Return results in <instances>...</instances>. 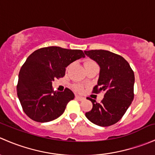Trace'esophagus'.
Segmentation results:
<instances>
[{"label": "esophagus", "mask_w": 155, "mask_h": 155, "mask_svg": "<svg viewBox=\"0 0 155 155\" xmlns=\"http://www.w3.org/2000/svg\"><path fill=\"white\" fill-rule=\"evenodd\" d=\"M76 99L78 100V101H85V98L83 97L78 96V95H76Z\"/></svg>", "instance_id": "obj_1"}]
</instances>
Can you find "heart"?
I'll return each mask as SVG.
<instances>
[{
	"mask_svg": "<svg viewBox=\"0 0 155 155\" xmlns=\"http://www.w3.org/2000/svg\"><path fill=\"white\" fill-rule=\"evenodd\" d=\"M95 64V62L93 61L87 59V60L85 61V63H84V66H85V68H86V67L89 66V65L91 64ZM73 87H74L75 90L78 92H82V91H83V87L80 85H74Z\"/></svg>",
	"mask_w": 155,
	"mask_h": 155,
	"instance_id": "1",
	"label": "heart"
}]
</instances>
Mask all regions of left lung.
<instances>
[{"mask_svg":"<svg viewBox=\"0 0 155 155\" xmlns=\"http://www.w3.org/2000/svg\"><path fill=\"white\" fill-rule=\"evenodd\" d=\"M84 52L101 68L97 85L93 92H104V97L100 104L87 98L91 101L93 107L85 116L98 126L112 125L122 118L134 100V73L128 62L119 54L102 49Z\"/></svg>","mask_w":155,"mask_h":155,"instance_id":"left-lung-1","label":"left lung"}]
</instances>
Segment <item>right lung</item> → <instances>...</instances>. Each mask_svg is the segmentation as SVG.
I'll list each match as a JSON object with an SVG mask.
<instances>
[{
    "label": "right lung",
    "instance_id": "right-lung-1",
    "mask_svg": "<svg viewBox=\"0 0 155 155\" xmlns=\"http://www.w3.org/2000/svg\"><path fill=\"white\" fill-rule=\"evenodd\" d=\"M82 50L48 46L30 54L20 69L17 95L25 113L37 122H48L64 113L67 104L74 99L69 88L54 91L52 81L65 75L72 62L85 58Z\"/></svg>",
    "mask_w": 155,
    "mask_h": 155
}]
</instances>
